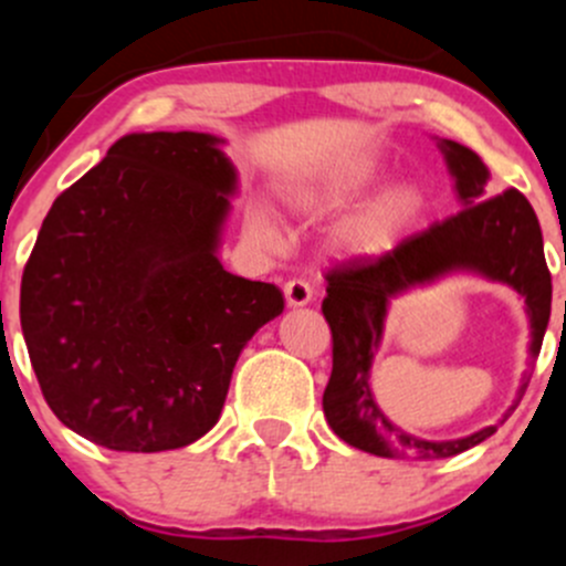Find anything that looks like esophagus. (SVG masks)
<instances>
[{"mask_svg": "<svg viewBox=\"0 0 566 566\" xmlns=\"http://www.w3.org/2000/svg\"><path fill=\"white\" fill-rule=\"evenodd\" d=\"M284 298H287L290 306H306L315 298V290H312V284L304 282V279H290V282L284 284Z\"/></svg>", "mask_w": 566, "mask_h": 566, "instance_id": "1", "label": "esophagus"}]
</instances>
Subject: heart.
<instances>
[{
	"instance_id": "1",
	"label": "heart",
	"mask_w": 566,
	"mask_h": 566,
	"mask_svg": "<svg viewBox=\"0 0 566 566\" xmlns=\"http://www.w3.org/2000/svg\"><path fill=\"white\" fill-rule=\"evenodd\" d=\"M380 175H384V167H380L378 161L353 158V161L342 164L336 172H331L323 182H319V188L315 191V202L325 205V208L350 202V199L361 197L367 188H373L375 182L380 180ZM419 188L410 186V182L389 186L350 221V227H347V241L361 251L384 249L402 227H408L410 221L419 216ZM249 227L251 232H254V238H260L262 243L279 241V224L268 213L251 216Z\"/></svg>"
}]
</instances>
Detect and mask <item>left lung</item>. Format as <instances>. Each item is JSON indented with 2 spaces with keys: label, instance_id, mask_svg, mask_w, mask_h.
<instances>
[{
  "label": "left lung",
  "instance_id": "obj_1",
  "mask_svg": "<svg viewBox=\"0 0 566 566\" xmlns=\"http://www.w3.org/2000/svg\"><path fill=\"white\" fill-rule=\"evenodd\" d=\"M438 147L454 177L462 205L460 213L405 238L386 254L353 256L325 273L328 287L323 315L328 319L334 342V367L323 394L325 419L342 441L378 458H454L499 430V424H493L454 441H427L386 419L375 402L369 369L384 339L391 298L438 282L454 271H471L490 282L510 284L526 298L531 358L539 356L542 336L551 319V271L542 249L539 221L528 199L517 188L488 197L484 186L490 172L482 158L452 139H441ZM526 386H521V397ZM512 410L515 405L506 410L504 419Z\"/></svg>",
  "mask_w": 566,
  "mask_h": 566
}]
</instances>
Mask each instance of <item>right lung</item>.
<instances>
[{"label":"right lung","instance_id":"obj_1","mask_svg":"<svg viewBox=\"0 0 566 566\" xmlns=\"http://www.w3.org/2000/svg\"><path fill=\"white\" fill-rule=\"evenodd\" d=\"M219 136L128 134L60 193L21 279V331L56 419L114 452H167L219 421L276 284L219 260L238 175Z\"/></svg>","mask_w":566,"mask_h":566}]
</instances>
